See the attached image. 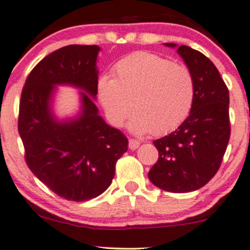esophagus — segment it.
<instances>
[{
    "instance_id": "esophagus-1",
    "label": "esophagus",
    "mask_w": 250,
    "mask_h": 250,
    "mask_svg": "<svg viewBox=\"0 0 250 250\" xmlns=\"http://www.w3.org/2000/svg\"><path fill=\"white\" fill-rule=\"evenodd\" d=\"M139 146H140V141H138L135 139L128 140V147H130V149L134 150V149H137Z\"/></svg>"
}]
</instances>
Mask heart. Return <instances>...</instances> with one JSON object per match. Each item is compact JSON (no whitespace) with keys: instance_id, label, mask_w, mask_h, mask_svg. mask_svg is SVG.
I'll return each mask as SVG.
<instances>
[{"instance_id":"obj_1","label":"heart","mask_w":250,"mask_h":250,"mask_svg":"<svg viewBox=\"0 0 250 250\" xmlns=\"http://www.w3.org/2000/svg\"><path fill=\"white\" fill-rule=\"evenodd\" d=\"M113 75H103L97 83L98 100L113 126H122L133 106L132 132L167 134L183 124L192 110L195 80L186 66L137 52L118 61Z\"/></svg>"}]
</instances>
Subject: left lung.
I'll list each match as a JSON object with an SVG mask.
<instances>
[{
	"label": "left lung",
	"mask_w": 250,
	"mask_h": 250,
	"mask_svg": "<svg viewBox=\"0 0 250 250\" xmlns=\"http://www.w3.org/2000/svg\"><path fill=\"white\" fill-rule=\"evenodd\" d=\"M165 45L176 47L172 42ZM177 53L195 80V102L177 130L153 143L159 160L148 178L160 189L182 193L203 188L219 170L230 135L229 94L208 57L186 45Z\"/></svg>",
	"instance_id": "obj_1"
}]
</instances>
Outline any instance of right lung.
Wrapping results in <instances>:
<instances>
[{"instance_id":"obj_1","label":"right lung","mask_w":250,"mask_h":250,"mask_svg":"<svg viewBox=\"0 0 250 250\" xmlns=\"http://www.w3.org/2000/svg\"><path fill=\"white\" fill-rule=\"evenodd\" d=\"M97 45H68L45 57L27 76L20 103L18 132L30 170L54 193L83 202L103 193L128 140L98 115ZM80 87L82 112L59 121L51 110L55 85Z\"/></svg>"}]
</instances>
